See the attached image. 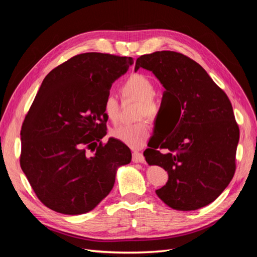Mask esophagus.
Wrapping results in <instances>:
<instances>
[{
	"label": "esophagus",
	"instance_id": "1",
	"mask_svg": "<svg viewBox=\"0 0 257 257\" xmlns=\"http://www.w3.org/2000/svg\"><path fill=\"white\" fill-rule=\"evenodd\" d=\"M133 162L135 163H145V157L142 152L134 151L133 152Z\"/></svg>",
	"mask_w": 257,
	"mask_h": 257
}]
</instances>
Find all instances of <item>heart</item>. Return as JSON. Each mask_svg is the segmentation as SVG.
Segmentation results:
<instances>
[{"label":"heart","instance_id":"obj_1","mask_svg":"<svg viewBox=\"0 0 257 257\" xmlns=\"http://www.w3.org/2000/svg\"><path fill=\"white\" fill-rule=\"evenodd\" d=\"M155 85L153 81L144 74H133L123 82L121 93L123 97L138 100L137 118L148 116L155 120L161 113V103L154 95ZM104 113L111 122L118 120L119 102L113 95H107L104 99ZM151 134L150 123L141 120L133 124H123L111 130L110 135L116 141L133 149L145 146Z\"/></svg>","mask_w":257,"mask_h":257}]
</instances>
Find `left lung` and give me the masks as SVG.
Instances as JSON below:
<instances>
[{"instance_id": "left-lung-1", "label": "left lung", "mask_w": 257, "mask_h": 257, "mask_svg": "<svg viewBox=\"0 0 257 257\" xmlns=\"http://www.w3.org/2000/svg\"><path fill=\"white\" fill-rule=\"evenodd\" d=\"M151 71L165 88L161 109L172 128L155 136L144 152L149 165L168 173L157 195L170 208L191 211L212 203L236 170L239 126L228 96L197 62L175 51H157L136 60L135 71Z\"/></svg>"}]
</instances>
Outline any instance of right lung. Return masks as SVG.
<instances>
[{
    "instance_id": "add662e5",
    "label": "right lung",
    "mask_w": 257,
    "mask_h": 257,
    "mask_svg": "<svg viewBox=\"0 0 257 257\" xmlns=\"http://www.w3.org/2000/svg\"><path fill=\"white\" fill-rule=\"evenodd\" d=\"M134 63L131 57L87 52L45 77L21 126L20 166L42 203L63 214L94 209L113 188L132 153L106 135L104 99Z\"/></svg>"
}]
</instances>
